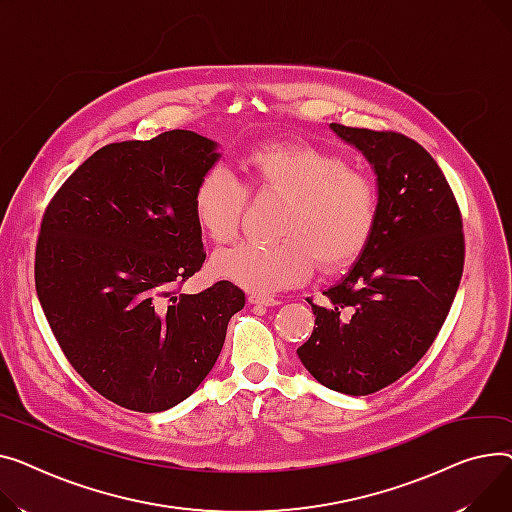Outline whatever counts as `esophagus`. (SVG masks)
Listing matches in <instances>:
<instances>
[{
    "label": "esophagus",
    "mask_w": 512,
    "mask_h": 512,
    "mask_svg": "<svg viewBox=\"0 0 512 512\" xmlns=\"http://www.w3.org/2000/svg\"><path fill=\"white\" fill-rule=\"evenodd\" d=\"M248 302H250L252 306H279V304H281V302H279V299H275V297H266V295H256V293L248 295Z\"/></svg>",
    "instance_id": "34e87169"
}]
</instances>
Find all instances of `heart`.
<instances>
[{
  "mask_svg": "<svg viewBox=\"0 0 512 512\" xmlns=\"http://www.w3.org/2000/svg\"><path fill=\"white\" fill-rule=\"evenodd\" d=\"M246 186L223 165L208 167L192 190V215L202 235L217 246L231 242L248 204L275 194L285 202L275 242H242L213 256L215 275L244 289L268 293L306 281L314 264L337 273L355 262L378 219L372 177L330 150L306 140H279L244 157Z\"/></svg>",
  "mask_w": 512,
  "mask_h": 512,
  "instance_id": "b5f03b06",
  "label": "heart"
}]
</instances>
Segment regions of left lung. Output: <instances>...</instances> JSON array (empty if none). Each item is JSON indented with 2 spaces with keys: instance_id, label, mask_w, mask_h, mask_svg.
Listing matches in <instances>:
<instances>
[{
  "instance_id": "left-lung-1",
  "label": "left lung",
  "mask_w": 512,
  "mask_h": 512,
  "mask_svg": "<svg viewBox=\"0 0 512 512\" xmlns=\"http://www.w3.org/2000/svg\"><path fill=\"white\" fill-rule=\"evenodd\" d=\"M330 128L374 165L378 219L326 304L308 299L316 326L297 355L326 388L366 397L405 376L440 333L463 275V219L422 144L393 130Z\"/></svg>"
}]
</instances>
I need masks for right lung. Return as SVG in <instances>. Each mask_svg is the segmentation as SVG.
<instances>
[{"instance_id":"add662e5","label":"right lung","mask_w":512,"mask_h":512,"mask_svg":"<svg viewBox=\"0 0 512 512\" xmlns=\"http://www.w3.org/2000/svg\"><path fill=\"white\" fill-rule=\"evenodd\" d=\"M215 148L188 130L107 144L45 208L41 308L72 368L119 407L157 413L188 399L246 304L229 281L182 293L206 258L192 190Z\"/></svg>"}]
</instances>
